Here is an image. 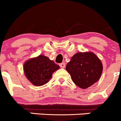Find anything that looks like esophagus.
Instances as JSON below:
<instances>
[{"instance_id":"1","label":"esophagus","mask_w":121,"mask_h":121,"mask_svg":"<svg viewBox=\"0 0 121 121\" xmlns=\"http://www.w3.org/2000/svg\"><path fill=\"white\" fill-rule=\"evenodd\" d=\"M59 66H60V67L61 68H65V63H61L59 64Z\"/></svg>"}]
</instances>
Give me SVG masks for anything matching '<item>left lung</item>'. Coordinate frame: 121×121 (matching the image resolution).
<instances>
[{
    "instance_id": "1",
    "label": "left lung",
    "mask_w": 121,
    "mask_h": 121,
    "mask_svg": "<svg viewBox=\"0 0 121 121\" xmlns=\"http://www.w3.org/2000/svg\"><path fill=\"white\" fill-rule=\"evenodd\" d=\"M73 82L85 89L99 80L103 72L101 60L92 52H79L74 54L66 66Z\"/></svg>"
}]
</instances>
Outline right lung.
Here are the masks:
<instances>
[{"label":"right lung","instance_id":"1","mask_svg":"<svg viewBox=\"0 0 121 121\" xmlns=\"http://www.w3.org/2000/svg\"><path fill=\"white\" fill-rule=\"evenodd\" d=\"M59 69V65L44 55H39L30 59L24 65L26 78L34 85L37 86H41L48 82L52 73Z\"/></svg>","mask_w":121,"mask_h":121}]
</instances>
